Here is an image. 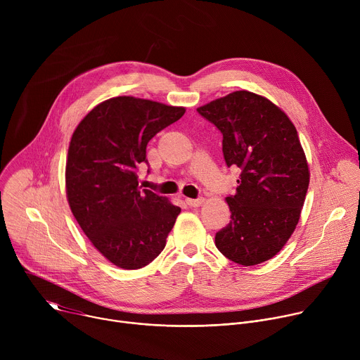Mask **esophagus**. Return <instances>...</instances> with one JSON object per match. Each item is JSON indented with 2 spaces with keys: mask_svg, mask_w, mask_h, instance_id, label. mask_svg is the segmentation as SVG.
Wrapping results in <instances>:
<instances>
[{
  "mask_svg": "<svg viewBox=\"0 0 360 360\" xmlns=\"http://www.w3.org/2000/svg\"><path fill=\"white\" fill-rule=\"evenodd\" d=\"M185 202L189 205V207H192V208H198V207H200V205L205 202V199H203V198H198V199L186 198V199H185Z\"/></svg>",
  "mask_w": 360,
  "mask_h": 360,
  "instance_id": "esophagus-1",
  "label": "esophagus"
}]
</instances>
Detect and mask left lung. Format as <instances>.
Here are the masks:
<instances>
[{"label":"left lung","instance_id":"obj_1","mask_svg":"<svg viewBox=\"0 0 360 360\" xmlns=\"http://www.w3.org/2000/svg\"><path fill=\"white\" fill-rule=\"evenodd\" d=\"M224 135L228 167L240 169L226 196L231 222L215 235L222 255L243 266L269 261L286 245L309 186V165L289 117L268 98L235 91L196 110Z\"/></svg>","mask_w":360,"mask_h":360}]
</instances>
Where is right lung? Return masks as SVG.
Segmentation results:
<instances>
[{
  "instance_id": "obj_1",
  "label": "right lung",
  "mask_w": 360,
  "mask_h": 360,
  "mask_svg": "<svg viewBox=\"0 0 360 360\" xmlns=\"http://www.w3.org/2000/svg\"><path fill=\"white\" fill-rule=\"evenodd\" d=\"M184 107L115 96L94 107L75 128L65 189L72 215L95 249L122 269H139L164 250L181 208L149 189L136 169L146 145L176 122Z\"/></svg>"
}]
</instances>
